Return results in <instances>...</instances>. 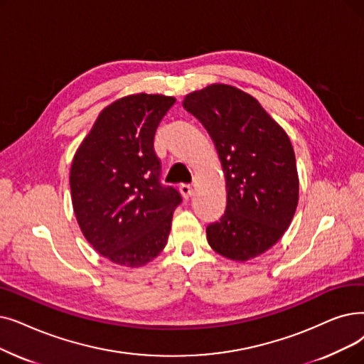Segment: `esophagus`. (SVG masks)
Returning a JSON list of instances; mask_svg holds the SVG:
<instances>
[{
	"label": "esophagus",
	"instance_id": "esophagus-1",
	"mask_svg": "<svg viewBox=\"0 0 364 364\" xmlns=\"http://www.w3.org/2000/svg\"><path fill=\"white\" fill-rule=\"evenodd\" d=\"M180 192L183 195V198L188 199L192 195H193V187L191 184H181L180 186Z\"/></svg>",
	"mask_w": 364,
	"mask_h": 364
}]
</instances>
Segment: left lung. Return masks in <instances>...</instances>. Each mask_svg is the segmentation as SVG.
<instances>
[{
    "mask_svg": "<svg viewBox=\"0 0 364 364\" xmlns=\"http://www.w3.org/2000/svg\"><path fill=\"white\" fill-rule=\"evenodd\" d=\"M183 107L208 131L226 177V211L208 225V244L236 262L260 256L289 229L297 207L290 138L256 98L233 86L195 90Z\"/></svg>",
    "mask_w": 364,
    "mask_h": 364,
    "instance_id": "left-lung-1",
    "label": "left lung"
}]
</instances>
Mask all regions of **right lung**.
Here are the masks:
<instances>
[{
	"label": "right lung",
	"instance_id": "right-lung-1",
	"mask_svg": "<svg viewBox=\"0 0 364 364\" xmlns=\"http://www.w3.org/2000/svg\"><path fill=\"white\" fill-rule=\"evenodd\" d=\"M176 98L136 93L100 113L75 151L73 207L87 242L105 259L138 267L165 248L181 195L161 183L154 134Z\"/></svg>",
	"mask_w": 364,
	"mask_h": 364
}]
</instances>
